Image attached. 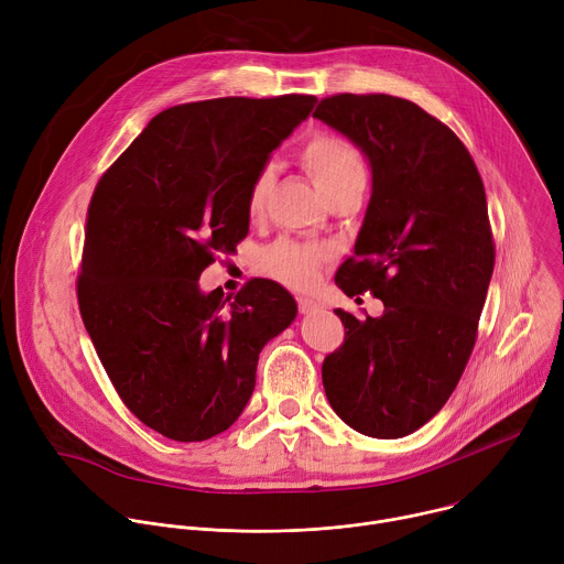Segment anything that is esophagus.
<instances>
[{
  "label": "esophagus",
  "mask_w": 564,
  "mask_h": 564,
  "mask_svg": "<svg viewBox=\"0 0 564 564\" xmlns=\"http://www.w3.org/2000/svg\"><path fill=\"white\" fill-rule=\"evenodd\" d=\"M296 307H299L301 314H310V312H314L318 305H316V301H312V299H307V296H299V299H296Z\"/></svg>",
  "instance_id": "1"
}]
</instances>
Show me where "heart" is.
<instances>
[{
  "mask_svg": "<svg viewBox=\"0 0 564 564\" xmlns=\"http://www.w3.org/2000/svg\"><path fill=\"white\" fill-rule=\"evenodd\" d=\"M299 158L316 187L324 192L328 200L355 183H366V158L361 149L339 133L318 131L310 135L299 149ZM272 183L274 172L270 167H263L252 178L246 200L250 218L263 216ZM326 259L328 248L324 246L310 243V240L283 238L263 252L261 268L265 274L292 290H307L314 285L318 270L326 263Z\"/></svg>",
  "mask_w": 564,
  "mask_h": 564,
  "instance_id": "heart-1",
  "label": "heart"
}]
</instances>
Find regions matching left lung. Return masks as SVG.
Segmentation results:
<instances>
[{
    "instance_id": "8db88e82",
    "label": "left lung",
    "mask_w": 564,
    "mask_h": 564,
    "mask_svg": "<svg viewBox=\"0 0 564 564\" xmlns=\"http://www.w3.org/2000/svg\"><path fill=\"white\" fill-rule=\"evenodd\" d=\"M370 160L372 196L337 285L383 301L379 318L335 310L344 344L321 366L333 411L394 440L440 413L477 339L496 265L487 194L464 142L411 100L337 94L312 113Z\"/></svg>"
}]
</instances>
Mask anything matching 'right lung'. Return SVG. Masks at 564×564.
<instances>
[{"label": "right lung", "instance_id": "add662e5", "mask_svg": "<svg viewBox=\"0 0 564 564\" xmlns=\"http://www.w3.org/2000/svg\"><path fill=\"white\" fill-rule=\"evenodd\" d=\"M314 102L290 94L170 107L96 185L79 314L122 404L160 435L227 431L252 397L259 352L296 316L270 279L229 301L203 294L198 276L248 236L250 183Z\"/></svg>", "mask_w": 564, "mask_h": 564}]
</instances>
